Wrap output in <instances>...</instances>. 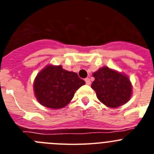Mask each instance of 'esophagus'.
I'll list each match as a JSON object with an SVG mask.
<instances>
[{
  "instance_id": "obj_1",
  "label": "esophagus",
  "mask_w": 154,
  "mask_h": 154,
  "mask_svg": "<svg viewBox=\"0 0 154 154\" xmlns=\"http://www.w3.org/2000/svg\"><path fill=\"white\" fill-rule=\"evenodd\" d=\"M85 83H86V85H90V84H91L90 79H89V78H86V79H85Z\"/></svg>"
}]
</instances>
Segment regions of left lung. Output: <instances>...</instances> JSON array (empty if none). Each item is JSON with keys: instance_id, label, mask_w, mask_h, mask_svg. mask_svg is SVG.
I'll return each mask as SVG.
<instances>
[{"instance_id": "obj_1", "label": "left lung", "mask_w": 154, "mask_h": 154, "mask_svg": "<svg viewBox=\"0 0 154 154\" xmlns=\"http://www.w3.org/2000/svg\"><path fill=\"white\" fill-rule=\"evenodd\" d=\"M92 89L99 101L110 108H117L130 100L132 84L126 75L104 66L92 74Z\"/></svg>"}]
</instances>
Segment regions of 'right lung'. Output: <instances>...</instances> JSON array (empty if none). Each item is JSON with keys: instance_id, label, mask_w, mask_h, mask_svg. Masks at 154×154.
Segmentation results:
<instances>
[{"instance_id": "add662e5", "label": "right lung", "mask_w": 154, "mask_h": 154, "mask_svg": "<svg viewBox=\"0 0 154 154\" xmlns=\"http://www.w3.org/2000/svg\"><path fill=\"white\" fill-rule=\"evenodd\" d=\"M85 84L75 72L65 70L62 65H49L37 75L34 92L41 105L58 109L67 106L75 91Z\"/></svg>"}]
</instances>
